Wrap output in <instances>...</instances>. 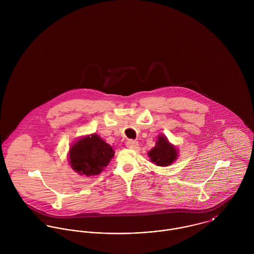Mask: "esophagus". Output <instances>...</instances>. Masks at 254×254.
Instances as JSON below:
<instances>
[{
  "label": "esophagus",
  "mask_w": 254,
  "mask_h": 254,
  "mask_svg": "<svg viewBox=\"0 0 254 254\" xmlns=\"http://www.w3.org/2000/svg\"><path fill=\"white\" fill-rule=\"evenodd\" d=\"M138 145V142L137 141H134V140H128L126 142V146L128 148H136Z\"/></svg>",
  "instance_id": "obj_1"
}]
</instances>
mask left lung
Here are the masks:
<instances>
[{
    "label": "left lung",
    "instance_id": "left-lung-1",
    "mask_svg": "<svg viewBox=\"0 0 254 254\" xmlns=\"http://www.w3.org/2000/svg\"><path fill=\"white\" fill-rule=\"evenodd\" d=\"M151 162L158 166H168L172 164L178 157V150L171 145L167 138L163 135L157 137L155 146L147 152Z\"/></svg>",
    "mask_w": 254,
    "mask_h": 254
}]
</instances>
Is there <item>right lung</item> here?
<instances>
[{"instance_id": "add662e5", "label": "right lung", "mask_w": 254, "mask_h": 254, "mask_svg": "<svg viewBox=\"0 0 254 254\" xmlns=\"http://www.w3.org/2000/svg\"><path fill=\"white\" fill-rule=\"evenodd\" d=\"M114 156V150L97 134L83 137L69 149V164L79 175L100 174Z\"/></svg>"}]
</instances>
